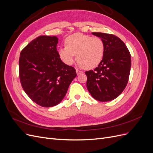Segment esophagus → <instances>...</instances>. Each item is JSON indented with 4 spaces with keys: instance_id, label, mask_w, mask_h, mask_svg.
<instances>
[{
    "instance_id": "1",
    "label": "esophagus",
    "mask_w": 153,
    "mask_h": 153,
    "mask_svg": "<svg viewBox=\"0 0 153 153\" xmlns=\"http://www.w3.org/2000/svg\"><path fill=\"white\" fill-rule=\"evenodd\" d=\"M76 72L77 75H80V74L84 73L82 71H80V70H79V69H76Z\"/></svg>"
}]
</instances>
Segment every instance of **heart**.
Masks as SVG:
<instances>
[{"label":"heart","instance_id":"1","mask_svg":"<svg viewBox=\"0 0 153 153\" xmlns=\"http://www.w3.org/2000/svg\"><path fill=\"white\" fill-rule=\"evenodd\" d=\"M105 45L99 37H92L80 33L74 34L66 40V47L58 50L59 57L67 65H72L77 61L80 65L87 69L98 66L104 55Z\"/></svg>","mask_w":153,"mask_h":153}]
</instances>
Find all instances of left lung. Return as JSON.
Masks as SVG:
<instances>
[{"instance_id": "left-lung-1", "label": "left lung", "mask_w": 153, "mask_h": 153, "mask_svg": "<svg viewBox=\"0 0 153 153\" xmlns=\"http://www.w3.org/2000/svg\"><path fill=\"white\" fill-rule=\"evenodd\" d=\"M103 40L105 52L102 61L94 70L85 72L87 88L100 101L113 100L126 87L130 73L131 55L123 41L113 34L92 32Z\"/></svg>"}]
</instances>
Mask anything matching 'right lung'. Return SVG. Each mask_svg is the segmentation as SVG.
I'll return each mask as SVG.
<instances>
[{
    "label": "right lung",
    "instance_id": "obj_1",
    "mask_svg": "<svg viewBox=\"0 0 153 153\" xmlns=\"http://www.w3.org/2000/svg\"><path fill=\"white\" fill-rule=\"evenodd\" d=\"M56 36H41L22 50L19 75L23 89L43 107L58 105L76 76L75 69L64 64L57 50Z\"/></svg>",
    "mask_w": 153,
    "mask_h": 153
}]
</instances>
